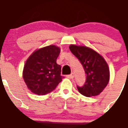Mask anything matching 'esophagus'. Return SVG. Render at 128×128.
Returning a JSON list of instances; mask_svg holds the SVG:
<instances>
[{
  "instance_id": "obj_1",
  "label": "esophagus",
  "mask_w": 128,
  "mask_h": 128,
  "mask_svg": "<svg viewBox=\"0 0 128 128\" xmlns=\"http://www.w3.org/2000/svg\"><path fill=\"white\" fill-rule=\"evenodd\" d=\"M66 78H68V79H72V78H74V75H73V73H71L70 75H66Z\"/></svg>"
}]
</instances>
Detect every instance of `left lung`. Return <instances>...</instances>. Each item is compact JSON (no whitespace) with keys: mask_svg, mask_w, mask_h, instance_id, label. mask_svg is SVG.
Wrapping results in <instances>:
<instances>
[{"mask_svg":"<svg viewBox=\"0 0 128 128\" xmlns=\"http://www.w3.org/2000/svg\"><path fill=\"white\" fill-rule=\"evenodd\" d=\"M70 51L83 66L86 80L83 86H77L78 91L86 96L99 94L110 80V70L106 62L96 51L84 46L70 45Z\"/></svg>","mask_w":128,"mask_h":128,"instance_id":"1","label":"left lung"}]
</instances>
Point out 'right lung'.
<instances>
[{"label": "right lung", "mask_w": 128, "mask_h": 128, "mask_svg": "<svg viewBox=\"0 0 128 128\" xmlns=\"http://www.w3.org/2000/svg\"><path fill=\"white\" fill-rule=\"evenodd\" d=\"M60 53V48L50 45L34 51L27 59L22 75L27 88L33 93L48 94L62 82L61 66L56 62Z\"/></svg>", "instance_id": "obj_1"}]
</instances>
